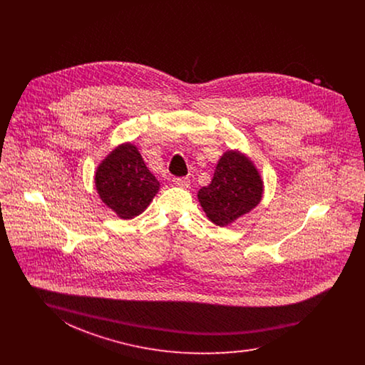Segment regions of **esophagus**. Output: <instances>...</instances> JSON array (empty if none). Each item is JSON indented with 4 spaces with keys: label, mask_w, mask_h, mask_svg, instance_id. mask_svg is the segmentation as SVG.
Segmentation results:
<instances>
[{
    "label": "esophagus",
    "mask_w": 365,
    "mask_h": 365,
    "mask_svg": "<svg viewBox=\"0 0 365 365\" xmlns=\"http://www.w3.org/2000/svg\"><path fill=\"white\" fill-rule=\"evenodd\" d=\"M173 182H174L175 186L183 187V189H186V187L190 186V179H189V178H174Z\"/></svg>",
    "instance_id": "obj_1"
}]
</instances>
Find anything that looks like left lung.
<instances>
[{"label": "left lung", "mask_w": 365, "mask_h": 365, "mask_svg": "<svg viewBox=\"0 0 365 365\" xmlns=\"http://www.w3.org/2000/svg\"><path fill=\"white\" fill-rule=\"evenodd\" d=\"M264 183L249 157L228 150L220 157L213 179L198 191V201L216 226L226 227L260 204Z\"/></svg>", "instance_id": "8db88e82"}]
</instances>
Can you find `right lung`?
I'll list each match as a JSON object with an SVG mask.
<instances>
[{
  "label": "right lung",
  "mask_w": 365,
  "mask_h": 365,
  "mask_svg": "<svg viewBox=\"0 0 365 365\" xmlns=\"http://www.w3.org/2000/svg\"><path fill=\"white\" fill-rule=\"evenodd\" d=\"M96 189L108 208L120 219H133L149 207L160 189L135 145L125 142L115 148L97 167Z\"/></svg>",
  "instance_id": "right-lung-1"
}]
</instances>
